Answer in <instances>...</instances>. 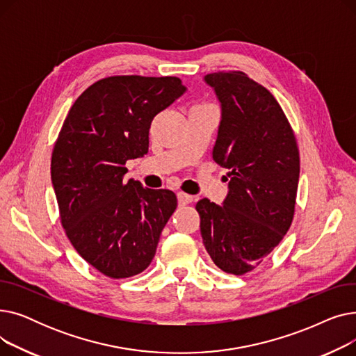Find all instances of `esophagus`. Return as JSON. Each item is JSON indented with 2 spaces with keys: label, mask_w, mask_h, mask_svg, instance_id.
Returning a JSON list of instances; mask_svg holds the SVG:
<instances>
[{
  "label": "esophagus",
  "mask_w": 356,
  "mask_h": 356,
  "mask_svg": "<svg viewBox=\"0 0 356 356\" xmlns=\"http://www.w3.org/2000/svg\"><path fill=\"white\" fill-rule=\"evenodd\" d=\"M177 200H179V204H188V203L193 202V196L184 193V192H179L177 193Z\"/></svg>",
  "instance_id": "obj_1"
}]
</instances>
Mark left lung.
Segmentation results:
<instances>
[{
    "label": "left lung",
    "instance_id": "8db88e82",
    "mask_svg": "<svg viewBox=\"0 0 356 356\" xmlns=\"http://www.w3.org/2000/svg\"><path fill=\"white\" fill-rule=\"evenodd\" d=\"M220 102L213 160L228 168L223 204L196 203L203 245L225 273L252 271L287 234L294 216L300 157L282 106L244 72L204 76Z\"/></svg>",
    "mask_w": 356,
    "mask_h": 356
}]
</instances>
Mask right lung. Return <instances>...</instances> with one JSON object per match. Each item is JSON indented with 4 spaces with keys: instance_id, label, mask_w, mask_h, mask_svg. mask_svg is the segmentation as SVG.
Masks as SVG:
<instances>
[{
    "instance_id": "obj_1",
    "label": "right lung",
    "mask_w": 356,
    "mask_h": 356,
    "mask_svg": "<svg viewBox=\"0 0 356 356\" xmlns=\"http://www.w3.org/2000/svg\"><path fill=\"white\" fill-rule=\"evenodd\" d=\"M186 86L175 76H109L74 101L51 153L62 227L78 254L106 277L127 278L152 263L177 197L124 180L125 163L148 152L153 118Z\"/></svg>"
}]
</instances>
